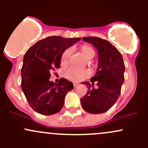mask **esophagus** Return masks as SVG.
<instances>
[{
    "mask_svg": "<svg viewBox=\"0 0 148 148\" xmlns=\"http://www.w3.org/2000/svg\"><path fill=\"white\" fill-rule=\"evenodd\" d=\"M78 85H79V83H77V82L73 83V86H74V87H76V86H77Z\"/></svg>",
    "mask_w": 148,
    "mask_h": 148,
    "instance_id": "1",
    "label": "esophagus"
}]
</instances>
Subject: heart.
I'll return each instance as SVG.
<instances>
[{
    "instance_id": "heart-1",
    "label": "heart",
    "mask_w": 148,
    "mask_h": 148,
    "mask_svg": "<svg viewBox=\"0 0 148 148\" xmlns=\"http://www.w3.org/2000/svg\"><path fill=\"white\" fill-rule=\"evenodd\" d=\"M79 49L86 59H91L95 56V51L94 49L88 44H83L79 48ZM69 55V49H66L62 53L61 56V64L62 66L68 64ZM89 76V71L86 69H76L74 68H69L65 72L66 78L72 82L82 81L87 78Z\"/></svg>"
}]
</instances>
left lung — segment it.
Instances as JSON below:
<instances>
[{"label":"left lung","mask_w":148,"mask_h":148,"mask_svg":"<svg viewBox=\"0 0 148 148\" xmlns=\"http://www.w3.org/2000/svg\"><path fill=\"white\" fill-rule=\"evenodd\" d=\"M82 39L97 49L99 66L96 74L90 79L92 84L84 82L89 89L81 98V104L87 112L101 114L108 111L118 99L125 79V66L120 51L108 41L94 36ZM95 83L97 89L93 86Z\"/></svg>","instance_id":"8db88e82"}]
</instances>
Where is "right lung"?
I'll return each mask as SVG.
<instances>
[{
	"mask_svg": "<svg viewBox=\"0 0 148 148\" xmlns=\"http://www.w3.org/2000/svg\"><path fill=\"white\" fill-rule=\"evenodd\" d=\"M80 38L49 36L28 49L21 68V87L31 108L43 115L59 112L69 91L74 88L66 79L57 84L49 81L51 73L60 68L61 56Z\"/></svg>",
	"mask_w": 148,
	"mask_h": 148,
	"instance_id": "add662e5",
	"label": "right lung"
}]
</instances>
